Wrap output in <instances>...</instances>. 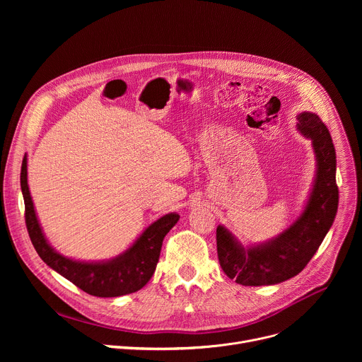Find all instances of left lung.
I'll return each mask as SVG.
<instances>
[{
    "label": "left lung",
    "mask_w": 362,
    "mask_h": 362,
    "mask_svg": "<svg viewBox=\"0 0 362 362\" xmlns=\"http://www.w3.org/2000/svg\"><path fill=\"white\" fill-rule=\"evenodd\" d=\"M298 129L313 140L318 160L315 185L300 218L276 239L246 250L223 226L216 229L219 264L240 285H274L293 278L313 259L334 223L339 190L332 137L314 113H300Z\"/></svg>",
    "instance_id": "obj_1"
}]
</instances>
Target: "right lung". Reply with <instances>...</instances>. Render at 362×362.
Segmentation results:
<instances>
[{"mask_svg":"<svg viewBox=\"0 0 362 362\" xmlns=\"http://www.w3.org/2000/svg\"><path fill=\"white\" fill-rule=\"evenodd\" d=\"M21 190L25 204V226L33 246L41 259L77 288L93 296L115 298L141 289L151 278L159 262L162 243L168 232L177 223L179 215L169 214L150 225L136 243L109 262H76L51 247L38 225L27 185V159L21 165Z\"/></svg>","mask_w":362,"mask_h":362,"instance_id":"right-lung-1","label":"right lung"}]
</instances>
